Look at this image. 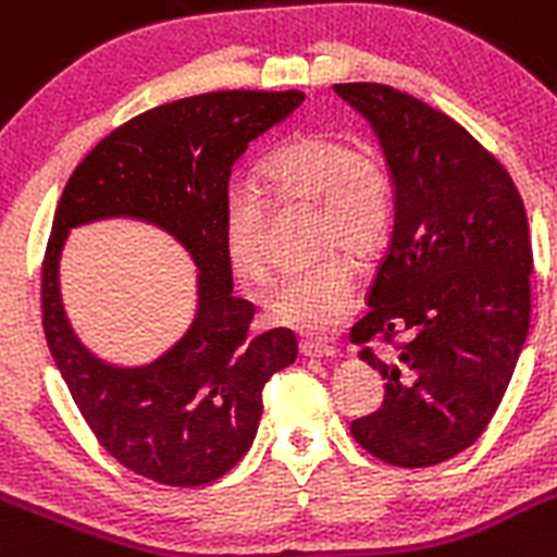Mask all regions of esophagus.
<instances>
[{"label":"esophagus","mask_w":557,"mask_h":557,"mask_svg":"<svg viewBox=\"0 0 557 557\" xmlns=\"http://www.w3.org/2000/svg\"><path fill=\"white\" fill-rule=\"evenodd\" d=\"M300 354L312 359H331L336 356V348L329 339H300Z\"/></svg>","instance_id":"esophagus-1"}]
</instances>
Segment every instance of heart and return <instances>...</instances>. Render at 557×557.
<instances>
[{
    "mask_svg": "<svg viewBox=\"0 0 557 557\" xmlns=\"http://www.w3.org/2000/svg\"><path fill=\"white\" fill-rule=\"evenodd\" d=\"M262 178L282 201H314V245L329 248L270 289L264 309L278 325L329 331L345 318L356 264L334 245L367 259L384 248L395 221V187L375 157L331 135H298L264 160ZM223 237L232 268L253 284L268 282V201L253 185H232L223 207Z\"/></svg>",
    "mask_w": 557,
    "mask_h": 557,
    "instance_id": "b5f03b06",
    "label": "heart"
}]
</instances>
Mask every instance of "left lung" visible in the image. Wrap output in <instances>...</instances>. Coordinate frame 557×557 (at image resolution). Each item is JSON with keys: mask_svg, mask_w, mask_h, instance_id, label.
I'll use <instances>...</instances> for the list:
<instances>
[{"mask_svg": "<svg viewBox=\"0 0 557 557\" xmlns=\"http://www.w3.org/2000/svg\"><path fill=\"white\" fill-rule=\"evenodd\" d=\"M372 124L395 182V228L350 329L386 395L350 433L392 467L442 463L492 422L530 329L533 248L503 162L436 107L334 85Z\"/></svg>", "mask_w": 557, "mask_h": 557, "instance_id": "8db88e82", "label": "left lung"}]
</instances>
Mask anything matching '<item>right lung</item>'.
Listing matches in <instances>:
<instances>
[{
  "label": "right lung",
  "mask_w": 557,
  "mask_h": 557,
  "mask_svg": "<svg viewBox=\"0 0 557 557\" xmlns=\"http://www.w3.org/2000/svg\"><path fill=\"white\" fill-rule=\"evenodd\" d=\"M300 101V90H215L140 112L74 168L60 196L40 268L44 334L82 420L135 475L165 486L226 475L257 436L264 384L298 356L289 329L251 334L257 309L232 295L223 207L248 143ZM119 214L171 231L202 270L191 331L146 368H112L88 355L59 304L67 228Z\"/></svg>",
  "instance_id": "obj_1"
}]
</instances>
